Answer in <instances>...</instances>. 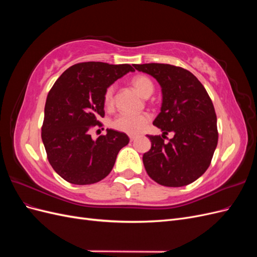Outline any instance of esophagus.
I'll return each mask as SVG.
<instances>
[{"label": "esophagus", "mask_w": 257, "mask_h": 257, "mask_svg": "<svg viewBox=\"0 0 257 257\" xmlns=\"http://www.w3.org/2000/svg\"><path fill=\"white\" fill-rule=\"evenodd\" d=\"M135 139H136L135 136H130V141H131V142H134Z\"/></svg>", "instance_id": "1"}]
</instances>
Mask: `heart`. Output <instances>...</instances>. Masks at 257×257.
Here are the masks:
<instances>
[{
  "label": "heart",
  "mask_w": 257,
  "mask_h": 257,
  "mask_svg": "<svg viewBox=\"0 0 257 257\" xmlns=\"http://www.w3.org/2000/svg\"><path fill=\"white\" fill-rule=\"evenodd\" d=\"M134 88L141 93L145 97L150 96L154 91V84L152 80L147 76H136L132 80ZM114 104V87L109 85L104 92V105L108 109L113 107ZM150 121V115L148 113H139V114H132L122 112L118 114L112 120L111 125L114 130L126 133L130 135H136L147 126V124Z\"/></svg>",
  "instance_id": "b5f03b06"
}]
</instances>
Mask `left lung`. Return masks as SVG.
Wrapping results in <instances>:
<instances>
[{
    "label": "left lung",
    "instance_id": "1",
    "mask_svg": "<svg viewBox=\"0 0 257 257\" xmlns=\"http://www.w3.org/2000/svg\"><path fill=\"white\" fill-rule=\"evenodd\" d=\"M149 74L162 88L161 112L153 125L163 138L175 134L168 143L161 136L147 135L151 149L143 162L147 174L161 185L179 188L194 182L208 169L217 145L216 115L204 85L186 69L170 64H134Z\"/></svg>",
    "mask_w": 257,
    "mask_h": 257
}]
</instances>
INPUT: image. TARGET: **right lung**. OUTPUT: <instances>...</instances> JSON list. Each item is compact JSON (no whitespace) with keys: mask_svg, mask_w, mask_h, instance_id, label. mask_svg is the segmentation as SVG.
I'll return each mask as SVG.
<instances>
[{"mask_svg":"<svg viewBox=\"0 0 257 257\" xmlns=\"http://www.w3.org/2000/svg\"><path fill=\"white\" fill-rule=\"evenodd\" d=\"M135 69L130 64L83 62L67 68L54 82L45 105L42 139L50 165L73 184H92L109 175L130 138L108 130L93 141L90 130L102 126L104 92Z\"/></svg>","mask_w":257,"mask_h":257,"instance_id":"obj_1","label":"right lung"}]
</instances>
